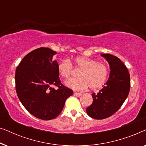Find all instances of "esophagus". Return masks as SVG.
I'll use <instances>...</instances> for the list:
<instances>
[{
    "label": "esophagus",
    "mask_w": 146,
    "mask_h": 146,
    "mask_svg": "<svg viewBox=\"0 0 146 146\" xmlns=\"http://www.w3.org/2000/svg\"><path fill=\"white\" fill-rule=\"evenodd\" d=\"M74 94L76 96H77V97H80V96H82L81 93H78V92H74Z\"/></svg>",
    "instance_id": "obj_1"
}]
</instances>
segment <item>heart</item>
Listing matches in <instances>:
<instances>
[{"label":"heart","instance_id":"obj_1","mask_svg":"<svg viewBox=\"0 0 146 146\" xmlns=\"http://www.w3.org/2000/svg\"><path fill=\"white\" fill-rule=\"evenodd\" d=\"M74 66L75 68L82 70L78 74L79 79H71L66 82V86L74 90L82 91L88 87L92 90L99 88L108 77V66L90 58L78 57L74 60ZM72 70V65L68 60H63L58 64V72L63 78H69Z\"/></svg>","mask_w":146,"mask_h":146}]
</instances>
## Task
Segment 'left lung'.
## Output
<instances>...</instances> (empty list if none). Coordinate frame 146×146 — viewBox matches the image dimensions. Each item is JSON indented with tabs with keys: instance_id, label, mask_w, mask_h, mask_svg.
I'll use <instances>...</instances> for the list:
<instances>
[{
	"instance_id": "8db88e82",
	"label": "left lung",
	"mask_w": 146,
	"mask_h": 146,
	"mask_svg": "<svg viewBox=\"0 0 146 146\" xmlns=\"http://www.w3.org/2000/svg\"><path fill=\"white\" fill-rule=\"evenodd\" d=\"M109 64L110 76L103 88L93 93V103L86 108L89 116L94 119L107 118L120 108L128 96L130 76L127 68L118 58L110 54H101Z\"/></svg>"
}]
</instances>
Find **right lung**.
I'll return each instance as SVG.
<instances>
[{
  "mask_svg": "<svg viewBox=\"0 0 146 146\" xmlns=\"http://www.w3.org/2000/svg\"><path fill=\"white\" fill-rule=\"evenodd\" d=\"M56 52L41 47L28 54L16 70V91L24 107L37 118L49 120L62 110L73 91L61 84ZM54 86H57L55 89Z\"/></svg>",
  "mask_w": 146,
  "mask_h": 146,
  "instance_id": "add662e5",
  "label": "right lung"
}]
</instances>
